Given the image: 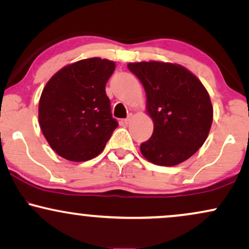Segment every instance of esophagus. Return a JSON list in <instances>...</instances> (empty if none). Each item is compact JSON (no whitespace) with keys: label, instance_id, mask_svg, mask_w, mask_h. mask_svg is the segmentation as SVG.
<instances>
[{"label":"esophagus","instance_id":"obj_1","mask_svg":"<svg viewBox=\"0 0 249 249\" xmlns=\"http://www.w3.org/2000/svg\"><path fill=\"white\" fill-rule=\"evenodd\" d=\"M131 121H132V115H130L128 116V117L126 118V119H124V124L125 125H128L131 123Z\"/></svg>","mask_w":249,"mask_h":249}]
</instances>
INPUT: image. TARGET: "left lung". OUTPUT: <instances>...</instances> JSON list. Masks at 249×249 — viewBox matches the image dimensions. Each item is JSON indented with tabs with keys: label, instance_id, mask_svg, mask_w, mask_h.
Segmentation results:
<instances>
[{
	"label": "left lung",
	"instance_id": "obj_1",
	"mask_svg": "<svg viewBox=\"0 0 249 249\" xmlns=\"http://www.w3.org/2000/svg\"><path fill=\"white\" fill-rule=\"evenodd\" d=\"M147 97L153 119L152 138L141 143L143 157L156 165L174 166L199 150L213 123V105L206 87L186 68L159 61L128 63Z\"/></svg>",
	"mask_w": 249,
	"mask_h": 249
}]
</instances>
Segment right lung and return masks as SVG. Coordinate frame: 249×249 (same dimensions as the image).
<instances>
[{
	"label": "right lung",
	"mask_w": 249,
	"mask_h": 249,
	"mask_svg": "<svg viewBox=\"0 0 249 249\" xmlns=\"http://www.w3.org/2000/svg\"><path fill=\"white\" fill-rule=\"evenodd\" d=\"M115 68V62L106 58L81 59L65 65L46 84L39 101V124L49 146L63 159H94L118 126L106 94Z\"/></svg>",
	"instance_id": "add662e5"
}]
</instances>
